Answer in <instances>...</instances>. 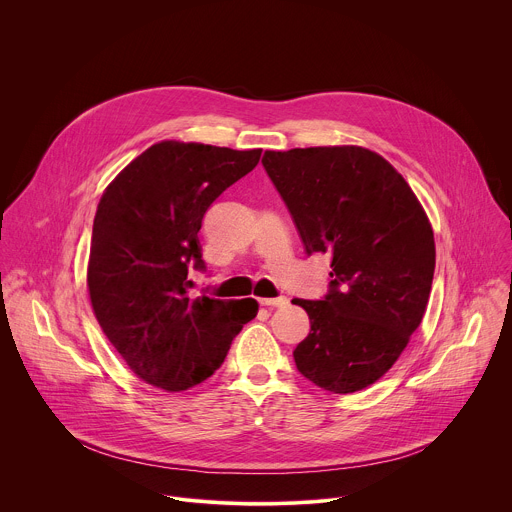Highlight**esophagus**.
Segmentation results:
<instances>
[{
    "instance_id": "1",
    "label": "esophagus",
    "mask_w": 512,
    "mask_h": 512,
    "mask_svg": "<svg viewBox=\"0 0 512 512\" xmlns=\"http://www.w3.org/2000/svg\"><path fill=\"white\" fill-rule=\"evenodd\" d=\"M259 301L265 307H285L287 305V297H263Z\"/></svg>"
}]
</instances>
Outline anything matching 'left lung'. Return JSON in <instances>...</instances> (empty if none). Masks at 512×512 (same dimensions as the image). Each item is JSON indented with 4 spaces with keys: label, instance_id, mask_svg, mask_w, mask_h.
<instances>
[{
    "label": "left lung",
    "instance_id": "8db88e82",
    "mask_svg": "<svg viewBox=\"0 0 512 512\" xmlns=\"http://www.w3.org/2000/svg\"><path fill=\"white\" fill-rule=\"evenodd\" d=\"M303 249L331 257L321 299H293L311 329L293 350L301 376L333 394L380 380L428 305L436 249L416 195L398 170L362 146L265 150Z\"/></svg>",
    "mask_w": 512,
    "mask_h": 512
}]
</instances>
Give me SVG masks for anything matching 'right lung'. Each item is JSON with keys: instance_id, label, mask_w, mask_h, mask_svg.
I'll use <instances>...</instances> for the list:
<instances>
[{"instance_id": "right-lung-1", "label": "right lung", "mask_w": 512, "mask_h": 512, "mask_svg": "<svg viewBox=\"0 0 512 512\" xmlns=\"http://www.w3.org/2000/svg\"><path fill=\"white\" fill-rule=\"evenodd\" d=\"M261 148L164 140L134 158L100 199L88 263L96 319L146 384L181 392L221 368L255 299L193 297L205 271L199 231L209 207L257 166Z\"/></svg>"}]
</instances>
